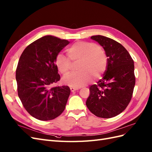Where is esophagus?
<instances>
[{"label":"esophagus","mask_w":152,"mask_h":152,"mask_svg":"<svg viewBox=\"0 0 152 152\" xmlns=\"http://www.w3.org/2000/svg\"><path fill=\"white\" fill-rule=\"evenodd\" d=\"M70 89H71V92H75V91H76V90H78L79 88H75V87H71Z\"/></svg>","instance_id":"1"}]
</instances>
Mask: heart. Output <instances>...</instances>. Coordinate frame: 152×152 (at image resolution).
<instances>
[{
  "mask_svg": "<svg viewBox=\"0 0 152 152\" xmlns=\"http://www.w3.org/2000/svg\"><path fill=\"white\" fill-rule=\"evenodd\" d=\"M67 55L71 62L79 61L76 67L79 71L62 78L64 84L72 87L79 88L86 85L92 80V75L95 77H100L106 69L107 58L104 51L101 47L92 42H75L68 48ZM70 61L61 53H58L55 58V66L63 75H67L70 71L71 63Z\"/></svg>",
  "mask_w": 152,
  "mask_h": 152,
  "instance_id": "obj_1",
  "label": "heart"
}]
</instances>
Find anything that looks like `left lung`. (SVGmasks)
Wrapping results in <instances>:
<instances>
[{"mask_svg":"<svg viewBox=\"0 0 152 152\" xmlns=\"http://www.w3.org/2000/svg\"><path fill=\"white\" fill-rule=\"evenodd\" d=\"M105 51L106 70L102 80L90 86L86 105L94 115L110 118L121 113L132 96L136 78L134 61L119 42L102 36L90 37Z\"/></svg>","mask_w":152,"mask_h":152,"instance_id":"8db88e82","label":"left lung"}]
</instances>
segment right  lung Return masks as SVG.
<instances>
[{"label":"right lung","mask_w":152,"mask_h":152,"mask_svg":"<svg viewBox=\"0 0 152 152\" xmlns=\"http://www.w3.org/2000/svg\"><path fill=\"white\" fill-rule=\"evenodd\" d=\"M69 43L46 36L29 45L20 56L16 71L18 97L25 109L37 120H53L66 107L70 88L52 85L60 79L55 57Z\"/></svg>","instance_id":"add662e5"}]
</instances>
